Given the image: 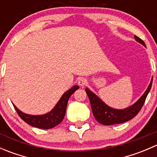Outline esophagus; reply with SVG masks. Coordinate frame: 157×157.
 I'll return each mask as SVG.
<instances>
[{
	"label": "esophagus",
	"instance_id": "34e87169",
	"mask_svg": "<svg viewBox=\"0 0 157 157\" xmlns=\"http://www.w3.org/2000/svg\"><path fill=\"white\" fill-rule=\"evenodd\" d=\"M87 81H86V79L84 78H80L78 80V85L80 86H83L86 84Z\"/></svg>",
	"mask_w": 157,
	"mask_h": 157
}]
</instances>
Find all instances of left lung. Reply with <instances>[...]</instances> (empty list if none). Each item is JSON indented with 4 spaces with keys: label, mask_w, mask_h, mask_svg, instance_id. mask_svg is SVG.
<instances>
[{
    "label": "left lung",
    "mask_w": 157,
    "mask_h": 157,
    "mask_svg": "<svg viewBox=\"0 0 157 157\" xmlns=\"http://www.w3.org/2000/svg\"><path fill=\"white\" fill-rule=\"evenodd\" d=\"M134 39L139 43L142 44L144 46L146 47L144 42L140 38L134 36ZM152 82H153V79H151L150 85L146 91L135 103L124 109H116L109 106L94 93L90 91L88 88H86V93L90 99L93 114L96 121L104 125H112V124H121V123H124L132 119L137 115V113L140 112L143 106L147 95L151 89Z\"/></svg>",
    "instance_id": "left-lung-1"
}]
</instances>
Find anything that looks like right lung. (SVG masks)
I'll use <instances>...</instances> for the list:
<instances>
[{
    "label": "right lung",
    "instance_id": "obj_1",
    "mask_svg": "<svg viewBox=\"0 0 157 157\" xmlns=\"http://www.w3.org/2000/svg\"><path fill=\"white\" fill-rule=\"evenodd\" d=\"M78 89L79 86L77 85H75L67 91H66L62 95L59 101L57 102L55 106L50 112L46 114H44V115H28V114L23 113V112L19 110L13 104V105L18 113L19 116L29 125L35 128H41V129H50V128L59 124L64 119L69 98Z\"/></svg>",
    "mask_w": 157,
    "mask_h": 157
}]
</instances>
